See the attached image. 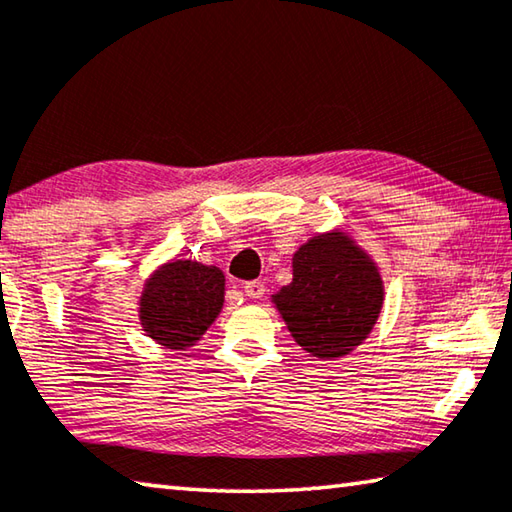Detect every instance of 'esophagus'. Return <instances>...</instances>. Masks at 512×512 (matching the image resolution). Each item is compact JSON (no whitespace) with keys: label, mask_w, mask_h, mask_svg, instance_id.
<instances>
[{"label":"esophagus","mask_w":512,"mask_h":512,"mask_svg":"<svg viewBox=\"0 0 512 512\" xmlns=\"http://www.w3.org/2000/svg\"><path fill=\"white\" fill-rule=\"evenodd\" d=\"M244 293L248 298H262L264 296V291H266V287H264V282H259V280H250V282H244Z\"/></svg>","instance_id":"esophagus-1"}]
</instances>
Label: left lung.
I'll list each match as a JSON object with an SVG mask.
<instances>
[{"mask_svg": "<svg viewBox=\"0 0 512 512\" xmlns=\"http://www.w3.org/2000/svg\"><path fill=\"white\" fill-rule=\"evenodd\" d=\"M384 289L375 264L345 235L311 239L293 255V282L275 305L298 345L318 359L350 352L370 334Z\"/></svg>", "mask_w": 512, "mask_h": 512, "instance_id": "1", "label": "left lung"}]
</instances>
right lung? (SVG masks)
Segmentation results:
<instances>
[{
    "instance_id": "obj_1",
    "label": "right lung",
    "mask_w": 512,
    "mask_h": 512,
    "mask_svg": "<svg viewBox=\"0 0 512 512\" xmlns=\"http://www.w3.org/2000/svg\"><path fill=\"white\" fill-rule=\"evenodd\" d=\"M223 273L198 262H171L146 284L144 332L167 348L185 350L201 339L223 307Z\"/></svg>"
}]
</instances>
